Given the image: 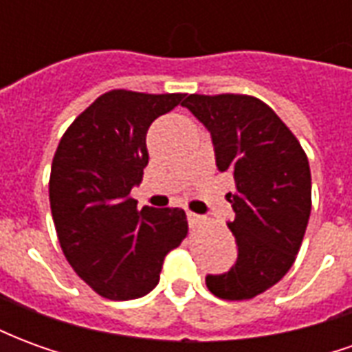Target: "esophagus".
I'll return each instance as SVG.
<instances>
[{"label": "esophagus", "mask_w": 352, "mask_h": 352, "mask_svg": "<svg viewBox=\"0 0 352 352\" xmlns=\"http://www.w3.org/2000/svg\"><path fill=\"white\" fill-rule=\"evenodd\" d=\"M186 217H188V224H190L192 228H194V226H198L199 222L204 221V219H201V217H199V214L192 213V211H188V213H186Z\"/></svg>", "instance_id": "esophagus-1"}]
</instances>
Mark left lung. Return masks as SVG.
<instances>
[{"instance_id": "1", "label": "left lung", "mask_w": 352, "mask_h": 352, "mask_svg": "<svg viewBox=\"0 0 352 352\" xmlns=\"http://www.w3.org/2000/svg\"><path fill=\"white\" fill-rule=\"evenodd\" d=\"M206 126L219 171L236 190L228 201L237 260L228 273L207 275L222 300H251L292 267L311 214V171L300 141L270 105L243 94H190L183 101Z\"/></svg>"}]
</instances>
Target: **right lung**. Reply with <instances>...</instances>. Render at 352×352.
<instances>
[{
  "instance_id": "1",
  "label": "right lung",
  "mask_w": 352,
  "mask_h": 352,
  "mask_svg": "<svg viewBox=\"0 0 352 352\" xmlns=\"http://www.w3.org/2000/svg\"><path fill=\"white\" fill-rule=\"evenodd\" d=\"M186 94L111 90L60 139L49 198L58 241L80 279L107 300H135L160 280L188 234L183 209H138L130 192L148 164L146 130Z\"/></svg>"
}]
</instances>
